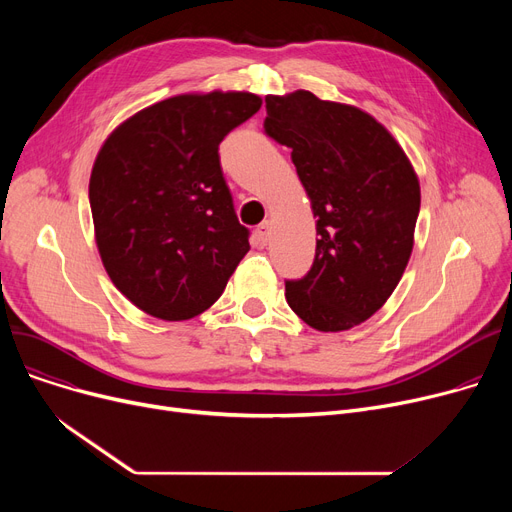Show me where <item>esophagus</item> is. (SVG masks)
Returning <instances> with one entry per match:
<instances>
[{
	"mask_svg": "<svg viewBox=\"0 0 512 512\" xmlns=\"http://www.w3.org/2000/svg\"><path fill=\"white\" fill-rule=\"evenodd\" d=\"M255 236H257V242L259 245H267V242H270V236H272V224L270 222H261L259 226H257V230H255Z\"/></svg>",
	"mask_w": 512,
	"mask_h": 512,
	"instance_id": "obj_1",
	"label": "esophagus"
}]
</instances>
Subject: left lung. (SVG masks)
Listing matches in <instances>:
<instances>
[{
    "label": "left lung",
    "mask_w": 512,
    "mask_h": 512,
    "mask_svg": "<svg viewBox=\"0 0 512 512\" xmlns=\"http://www.w3.org/2000/svg\"><path fill=\"white\" fill-rule=\"evenodd\" d=\"M263 132L290 157L317 215L311 270L286 280L305 324L340 332L369 319L396 288L413 251L419 182L392 134L353 105L309 91L265 97Z\"/></svg>",
    "instance_id": "1"
}]
</instances>
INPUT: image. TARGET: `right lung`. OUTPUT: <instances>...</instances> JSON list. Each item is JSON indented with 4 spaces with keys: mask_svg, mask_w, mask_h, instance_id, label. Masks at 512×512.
<instances>
[{
    "mask_svg": "<svg viewBox=\"0 0 512 512\" xmlns=\"http://www.w3.org/2000/svg\"><path fill=\"white\" fill-rule=\"evenodd\" d=\"M253 93L178 95L118 126L95 159L89 201L101 261L145 313L209 309L249 251L220 166L226 134L259 112Z\"/></svg>",
    "mask_w": 512,
    "mask_h": 512,
    "instance_id": "add662e5",
    "label": "right lung"
}]
</instances>
